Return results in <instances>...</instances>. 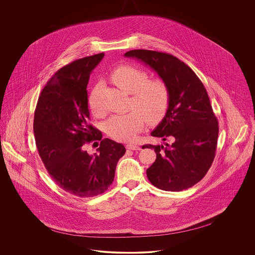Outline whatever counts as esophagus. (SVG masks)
<instances>
[{
  "label": "esophagus",
  "mask_w": 255,
  "mask_h": 255,
  "mask_svg": "<svg viewBox=\"0 0 255 255\" xmlns=\"http://www.w3.org/2000/svg\"><path fill=\"white\" fill-rule=\"evenodd\" d=\"M127 149H130V150H140V147L138 145H135V144H127L126 145Z\"/></svg>",
  "instance_id": "34e87169"
}]
</instances>
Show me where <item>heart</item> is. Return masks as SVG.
Masks as SVG:
<instances>
[{
  "mask_svg": "<svg viewBox=\"0 0 255 255\" xmlns=\"http://www.w3.org/2000/svg\"><path fill=\"white\" fill-rule=\"evenodd\" d=\"M145 71L136 67L123 65L111 73L112 81L122 91L132 94L133 111L115 115L105 122V131L117 140H131L144 125L158 123L165 116L170 101L169 89L161 79H150ZM89 107L95 116H101L102 109L96 87L88 99Z\"/></svg>",
  "mask_w": 255,
  "mask_h": 255,
  "instance_id": "b5f03b06",
  "label": "heart"
}]
</instances>
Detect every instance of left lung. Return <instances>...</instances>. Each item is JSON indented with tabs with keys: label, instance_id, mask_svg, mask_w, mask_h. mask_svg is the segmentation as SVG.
<instances>
[{
	"label": "left lung",
	"instance_id": "obj_1",
	"mask_svg": "<svg viewBox=\"0 0 255 255\" xmlns=\"http://www.w3.org/2000/svg\"><path fill=\"white\" fill-rule=\"evenodd\" d=\"M124 56L150 67L169 89L167 112L151 134L171 143L142 146L157 154L146 170L148 180L165 191L193 186L210 168L218 139V121L205 86L186 64L168 53L133 49Z\"/></svg>",
	"mask_w": 255,
	"mask_h": 255
}]
</instances>
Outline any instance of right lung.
I'll return each mask as SVG.
<instances>
[{"mask_svg":"<svg viewBox=\"0 0 255 255\" xmlns=\"http://www.w3.org/2000/svg\"><path fill=\"white\" fill-rule=\"evenodd\" d=\"M103 56L98 53L61 68L43 89L34 113L37 149L51 179L66 192L81 198L108 189L126 152L121 143L102 139L101 132L88 123L87 85ZM95 140H100L101 145L90 155L85 143Z\"/></svg>","mask_w":255,"mask_h":255,"instance_id":"add662e5","label":"right lung"}]
</instances>
